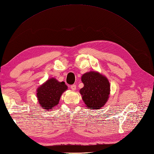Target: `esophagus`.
<instances>
[{"mask_svg": "<svg viewBox=\"0 0 154 154\" xmlns=\"http://www.w3.org/2000/svg\"><path fill=\"white\" fill-rule=\"evenodd\" d=\"M70 88H71V89L73 90V91H74V90H76V84L71 85H70Z\"/></svg>", "mask_w": 154, "mask_h": 154, "instance_id": "34e87169", "label": "esophagus"}]
</instances>
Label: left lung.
I'll use <instances>...</instances> for the list:
<instances>
[{
    "label": "left lung",
    "mask_w": 154,
    "mask_h": 154,
    "mask_svg": "<svg viewBox=\"0 0 154 154\" xmlns=\"http://www.w3.org/2000/svg\"><path fill=\"white\" fill-rule=\"evenodd\" d=\"M84 86L80 89L86 106L100 109L106 103L110 93V83L107 78L96 72H89L82 76Z\"/></svg>",
    "instance_id": "8db88e82"
}]
</instances>
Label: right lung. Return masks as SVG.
Wrapping results in <instances>:
<instances>
[{"instance_id": "add662e5", "label": "right lung", "mask_w": 154, "mask_h": 154, "mask_svg": "<svg viewBox=\"0 0 154 154\" xmlns=\"http://www.w3.org/2000/svg\"><path fill=\"white\" fill-rule=\"evenodd\" d=\"M67 89L64 82H59L51 78L37 89L40 105L45 110H50L57 105L62 93Z\"/></svg>"}]
</instances>
